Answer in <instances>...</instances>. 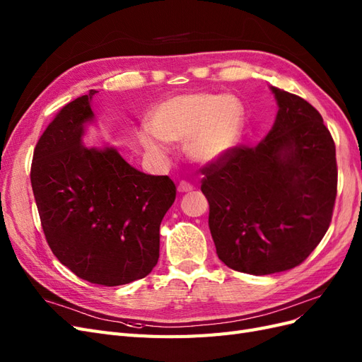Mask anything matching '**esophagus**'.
<instances>
[{"label":"esophagus","instance_id":"obj_1","mask_svg":"<svg viewBox=\"0 0 362 362\" xmlns=\"http://www.w3.org/2000/svg\"><path fill=\"white\" fill-rule=\"evenodd\" d=\"M192 190H193V185H192L190 182H187V181H181V182L178 184V192H180V193L192 192Z\"/></svg>","mask_w":362,"mask_h":362}]
</instances>
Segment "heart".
Segmentation results:
<instances>
[{
  "mask_svg": "<svg viewBox=\"0 0 362 362\" xmlns=\"http://www.w3.org/2000/svg\"><path fill=\"white\" fill-rule=\"evenodd\" d=\"M243 105L234 96L187 93L170 98L151 115L140 140L152 154L166 152L164 141L184 144L192 160L211 163L231 149L243 127Z\"/></svg>",
  "mask_w": 362,
  "mask_h": 362,
  "instance_id": "1",
  "label": "heart"
}]
</instances>
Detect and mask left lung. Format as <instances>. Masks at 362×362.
Segmentation results:
<instances>
[{
	"mask_svg": "<svg viewBox=\"0 0 362 362\" xmlns=\"http://www.w3.org/2000/svg\"><path fill=\"white\" fill-rule=\"evenodd\" d=\"M272 92L279 110L267 137L201 169L217 255L250 275L302 264L329 228L337 198L335 144L322 115L298 95Z\"/></svg>",
	"mask_w": 362,
	"mask_h": 362,
	"instance_id": "obj_1",
	"label": "left lung"
}]
</instances>
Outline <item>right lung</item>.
<instances>
[{"label":"right lung","instance_id":"add662e5","mask_svg":"<svg viewBox=\"0 0 362 362\" xmlns=\"http://www.w3.org/2000/svg\"><path fill=\"white\" fill-rule=\"evenodd\" d=\"M96 90L71 101L37 140L31 187L52 254L96 286L145 278L160 257V223L177 198L166 175L134 169L113 148L81 144Z\"/></svg>","mask_w":362,"mask_h":362}]
</instances>
